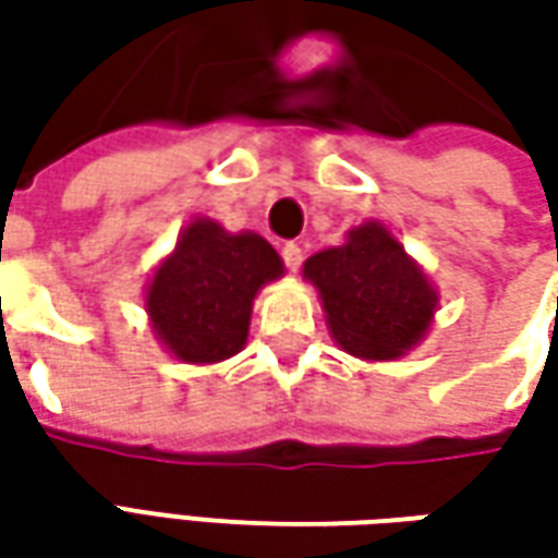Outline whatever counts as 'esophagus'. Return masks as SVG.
<instances>
[{
	"mask_svg": "<svg viewBox=\"0 0 558 558\" xmlns=\"http://www.w3.org/2000/svg\"><path fill=\"white\" fill-rule=\"evenodd\" d=\"M282 260H286V267L294 272V269H301V264H304V251H301V245L298 242H286L282 245Z\"/></svg>",
	"mask_w": 558,
	"mask_h": 558,
	"instance_id": "1",
	"label": "esophagus"
}]
</instances>
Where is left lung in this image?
<instances>
[{"label": "left lung", "instance_id": "1", "mask_svg": "<svg viewBox=\"0 0 558 558\" xmlns=\"http://www.w3.org/2000/svg\"><path fill=\"white\" fill-rule=\"evenodd\" d=\"M304 276L319 289L332 338L348 354L395 360L432 326L438 294L385 226L351 229L341 247L313 254Z\"/></svg>", "mask_w": 558, "mask_h": 558}]
</instances>
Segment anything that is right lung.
<instances>
[{
    "label": "right lung",
    "instance_id": "add662e5",
    "mask_svg": "<svg viewBox=\"0 0 558 558\" xmlns=\"http://www.w3.org/2000/svg\"><path fill=\"white\" fill-rule=\"evenodd\" d=\"M279 276L282 260L260 235H232L214 220H195L155 272L145 307L170 354L217 363L242 351L251 301Z\"/></svg>",
    "mask_w": 558,
    "mask_h": 558
}]
</instances>
